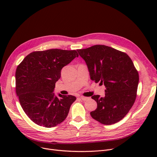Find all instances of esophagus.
<instances>
[{
  "label": "esophagus",
  "mask_w": 157,
  "mask_h": 157,
  "mask_svg": "<svg viewBox=\"0 0 157 157\" xmlns=\"http://www.w3.org/2000/svg\"><path fill=\"white\" fill-rule=\"evenodd\" d=\"M79 98H80V99L83 100V101H87L88 99H89V98H88V97H83V96H81V97H79Z\"/></svg>",
  "instance_id": "34e87169"
}]
</instances>
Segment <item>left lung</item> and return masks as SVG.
I'll return each instance as SVG.
<instances>
[{
  "instance_id": "obj_1",
  "label": "left lung",
  "mask_w": 157,
  "mask_h": 157,
  "mask_svg": "<svg viewBox=\"0 0 157 157\" xmlns=\"http://www.w3.org/2000/svg\"><path fill=\"white\" fill-rule=\"evenodd\" d=\"M85 61L90 79L103 83L105 96L92 98L97 108L91 117L104 125H112L124 118L135 102L139 74L129 56L105 45H94L78 49Z\"/></svg>"
}]
</instances>
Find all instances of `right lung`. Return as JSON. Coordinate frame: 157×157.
Segmentation results:
<instances>
[{"label":"right lung","instance_id":"obj_1","mask_svg":"<svg viewBox=\"0 0 157 157\" xmlns=\"http://www.w3.org/2000/svg\"><path fill=\"white\" fill-rule=\"evenodd\" d=\"M78 56L76 50L51 49L32 52L18 65L16 95L23 110L36 124L51 128L67 117L76 97L61 94L57 97L53 92L62 69Z\"/></svg>","mask_w":157,"mask_h":157}]
</instances>
